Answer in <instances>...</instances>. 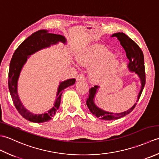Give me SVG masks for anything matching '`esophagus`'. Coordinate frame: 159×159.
<instances>
[{"label": "esophagus", "mask_w": 159, "mask_h": 159, "mask_svg": "<svg viewBox=\"0 0 159 159\" xmlns=\"http://www.w3.org/2000/svg\"><path fill=\"white\" fill-rule=\"evenodd\" d=\"M76 80H85V76H84L83 74H80L77 76Z\"/></svg>", "instance_id": "34e87169"}]
</instances>
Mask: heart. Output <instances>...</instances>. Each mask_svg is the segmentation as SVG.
I'll use <instances>...</instances> for the list:
<instances>
[{
  "mask_svg": "<svg viewBox=\"0 0 159 159\" xmlns=\"http://www.w3.org/2000/svg\"><path fill=\"white\" fill-rule=\"evenodd\" d=\"M107 50L101 47H92L85 50L78 57L79 62L83 66L96 67L92 73L93 81L102 82L116 72L118 66L116 59L112 58Z\"/></svg>",
  "mask_w": 159,
  "mask_h": 159,
  "instance_id": "obj_1",
  "label": "heart"
}]
</instances>
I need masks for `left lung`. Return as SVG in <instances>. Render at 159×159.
I'll return each instance as SVG.
<instances>
[{
  "label": "left lung",
  "instance_id": "left-lung-1",
  "mask_svg": "<svg viewBox=\"0 0 159 159\" xmlns=\"http://www.w3.org/2000/svg\"><path fill=\"white\" fill-rule=\"evenodd\" d=\"M111 37H116L118 40L120 42V44L122 46L126 51V57L129 60L128 63V68L131 72H135L138 76L139 77L141 83V90L137 97V100L136 103L130 108L129 109L124 111L122 113H113L111 112L104 111L98 107L95 103H94V97L97 92V89L99 88L98 86L95 85L93 87H92L89 92V98L87 99V106L89 108L90 112L93 116L98 117L100 120H117L119 118L122 117L127 114L130 113L135 107L137 102L139 101V98L143 92L144 86L146 85V73H145V66H144V57L142 50H141L139 46L134 42L133 39L124 34V33H114Z\"/></svg>",
  "mask_w": 159,
  "mask_h": 159
}]
</instances>
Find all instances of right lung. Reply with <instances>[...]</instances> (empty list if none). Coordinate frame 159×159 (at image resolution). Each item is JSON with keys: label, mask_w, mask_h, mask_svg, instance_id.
Wrapping results in <instances>:
<instances>
[{"label": "right lung", "mask_w": 159, "mask_h": 159, "mask_svg": "<svg viewBox=\"0 0 159 159\" xmlns=\"http://www.w3.org/2000/svg\"><path fill=\"white\" fill-rule=\"evenodd\" d=\"M58 42L66 43L65 37L50 33L47 30H39L38 31L33 33L17 48L10 62L8 86L13 102L19 113L25 119L32 122L42 123L51 120L55 115L57 111L59 109L63 90L67 87L73 85L76 81L75 79H71L60 83L54 106L46 113L33 114L25 109L20 100L18 89H17L18 80L20 72L29 57V56L33 55L39 50L48 48L51 45L57 44Z\"/></svg>", "instance_id": "1"}]
</instances>
